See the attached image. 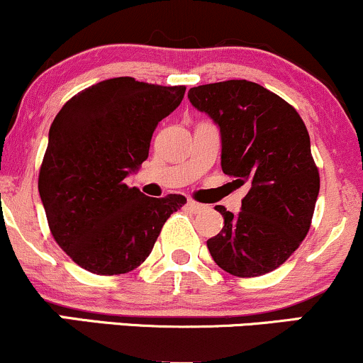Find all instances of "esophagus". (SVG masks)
<instances>
[{
	"instance_id": "esophagus-1",
	"label": "esophagus",
	"mask_w": 363,
	"mask_h": 363,
	"mask_svg": "<svg viewBox=\"0 0 363 363\" xmlns=\"http://www.w3.org/2000/svg\"><path fill=\"white\" fill-rule=\"evenodd\" d=\"M186 206L189 208L193 213H201V211L206 210V205H203V203H198V201H193V199H189V201L186 203Z\"/></svg>"
}]
</instances>
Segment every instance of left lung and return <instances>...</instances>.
I'll list each match as a JSON object with an SVG mask.
<instances>
[{"label": "left lung", "mask_w": 363, "mask_h": 363, "mask_svg": "<svg viewBox=\"0 0 363 363\" xmlns=\"http://www.w3.org/2000/svg\"><path fill=\"white\" fill-rule=\"evenodd\" d=\"M187 97L218 124L223 172L249 187L237 215L215 208L223 228L206 240L208 251L234 277L273 272L306 239L318 201L319 170L306 124L289 102L254 82L208 83Z\"/></svg>", "instance_id": "8db88e82"}]
</instances>
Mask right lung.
<instances>
[{
    "instance_id": "add662e5",
    "label": "right lung",
    "mask_w": 363,
    "mask_h": 363,
    "mask_svg": "<svg viewBox=\"0 0 363 363\" xmlns=\"http://www.w3.org/2000/svg\"><path fill=\"white\" fill-rule=\"evenodd\" d=\"M184 91L111 78L82 90L54 118L39 194L54 240L86 272L111 277L138 268L186 203L182 194L150 198L124 182L148 158L157 124Z\"/></svg>"
}]
</instances>
